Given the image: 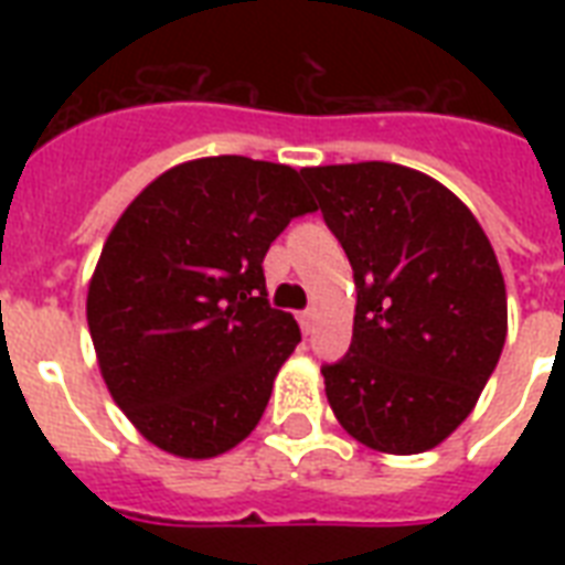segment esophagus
<instances>
[{
  "label": "esophagus",
  "mask_w": 565,
  "mask_h": 565,
  "mask_svg": "<svg viewBox=\"0 0 565 565\" xmlns=\"http://www.w3.org/2000/svg\"><path fill=\"white\" fill-rule=\"evenodd\" d=\"M313 322H317V310L313 308L305 310V313H299V326L305 334H310V331H313Z\"/></svg>",
  "instance_id": "obj_1"
}]
</instances>
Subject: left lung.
I'll use <instances>...</instances> for the list:
<instances>
[{"mask_svg":"<svg viewBox=\"0 0 565 565\" xmlns=\"http://www.w3.org/2000/svg\"><path fill=\"white\" fill-rule=\"evenodd\" d=\"M352 264L354 328L326 366L337 422L366 448L422 455L475 411L508 337L499 257L446 184L386 161L301 170Z\"/></svg>","mask_w":565,"mask_h":565,"instance_id":"1","label":"left lung"}]
</instances>
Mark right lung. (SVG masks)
Segmentation results:
<instances>
[{"mask_svg":"<svg viewBox=\"0 0 565 565\" xmlns=\"http://www.w3.org/2000/svg\"><path fill=\"white\" fill-rule=\"evenodd\" d=\"M310 211L299 170L220 154L158 175L110 228L87 328L110 398L152 446L207 460L255 430L301 340L266 301L264 257Z\"/></svg>","mask_w":565,"mask_h":565,"instance_id":"obj_1","label":"right lung"}]
</instances>
